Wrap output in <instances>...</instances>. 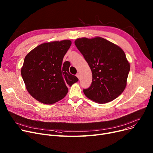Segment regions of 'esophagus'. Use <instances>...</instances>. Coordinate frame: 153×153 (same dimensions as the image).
<instances>
[{
	"mask_svg": "<svg viewBox=\"0 0 153 153\" xmlns=\"http://www.w3.org/2000/svg\"><path fill=\"white\" fill-rule=\"evenodd\" d=\"M76 76L77 77L78 79H79V78H80V76H81V75H80V73H77V74H76Z\"/></svg>",
	"mask_w": 153,
	"mask_h": 153,
	"instance_id": "34e87169",
	"label": "esophagus"
}]
</instances>
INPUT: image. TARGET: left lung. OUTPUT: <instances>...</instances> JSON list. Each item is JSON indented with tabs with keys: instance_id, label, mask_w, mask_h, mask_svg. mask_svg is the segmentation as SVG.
<instances>
[{
	"instance_id": "obj_1",
	"label": "left lung",
	"mask_w": 153,
	"mask_h": 153,
	"mask_svg": "<svg viewBox=\"0 0 153 153\" xmlns=\"http://www.w3.org/2000/svg\"><path fill=\"white\" fill-rule=\"evenodd\" d=\"M74 43L92 74L91 86L83 90L86 97L99 103L118 97L125 89L130 69L122 48L101 37L78 38Z\"/></svg>"
}]
</instances>
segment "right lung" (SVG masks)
Returning <instances> with one entry per match:
<instances>
[{"label":"right lung","instance_id":"1","mask_svg":"<svg viewBox=\"0 0 153 153\" xmlns=\"http://www.w3.org/2000/svg\"><path fill=\"white\" fill-rule=\"evenodd\" d=\"M71 43L69 39L45 43L25 56L22 77L28 92L38 101L45 104L57 102L68 94V86L79 81L70 74V62L62 63Z\"/></svg>","mask_w":153,"mask_h":153}]
</instances>
